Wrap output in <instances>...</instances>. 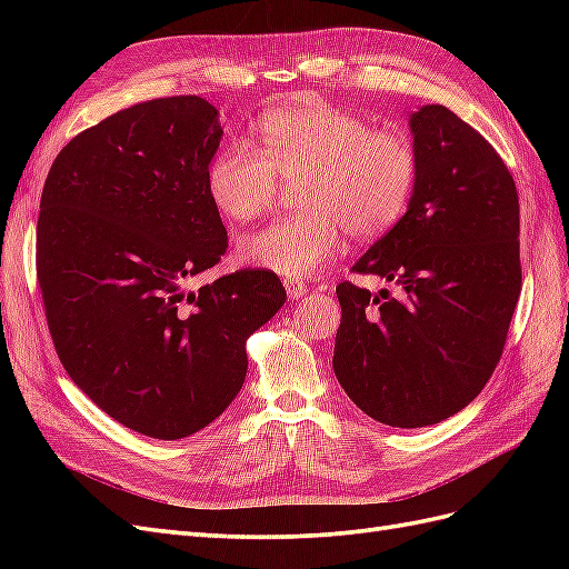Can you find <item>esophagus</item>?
Wrapping results in <instances>:
<instances>
[{
  "label": "esophagus",
  "instance_id": "1",
  "mask_svg": "<svg viewBox=\"0 0 569 569\" xmlns=\"http://www.w3.org/2000/svg\"><path fill=\"white\" fill-rule=\"evenodd\" d=\"M284 289L289 299H301L308 291V287L301 280H284Z\"/></svg>",
  "mask_w": 569,
  "mask_h": 569
}]
</instances>
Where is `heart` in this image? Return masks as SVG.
Here are the masks:
<instances>
[{
    "mask_svg": "<svg viewBox=\"0 0 569 569\" xmlns=\"http://www.w3.org/2000/svg\"><path fill=\"white\" fill-rule=\"evenodd\" d=\"M258 144L220 147L206 166V194L220 216L247 222L278 199L282 180H301V213L239 239L244 263L289 280L311 278L343 249V232L377 239L408 209L420 176L412 140L375 130L366 118L320 101L270 109Z\"/></svg>",
    "mask_w": 569,
    "mask_h": 569,
    "instance_id": "obj_1",
    "label": "heart"
}]
</instances>
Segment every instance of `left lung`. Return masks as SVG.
Instances as JSON below:
<instances>
[{
	"label": "left lung",
	"mask_w": 569,
	"mask_h": 569,
	"mask_svg": "<svg viewBox=\"0 0 569 569\" xmlns=\"http://www.w3.org/2000/svg\"><path fill=\"white\" fill-rule=\"evenodd\" d=\"M420 176L408 211L358 258L396 295L341 282L335 375L377 422L456 416L501 360L522 289L520 201L496 149L453 111L410 116Z\"/></svg>",
	"instance_id": "left-lung-1"
}]
</instances>
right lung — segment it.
Instances as JSON below:
<instances>
[{
    "mask_svg": "<svg viewBox=\"0 0 569 569\" xmlns=\"http://www.w3.org/2000/svg\"><path fill=\"white\" fill-rule=\"evenodd\" d=\"M220 137L201 97L142 101L76 134L42 189L38 282L59 360L107 416L163 441L232 403L247 339L287 299L261 268L187 289L228 249L203 184Z\"/></svg>",
    "mask_w": 569,
    "mask_h": 569,
    "instance_id": "1",
    "label": "right lung"
}]
</instances>
